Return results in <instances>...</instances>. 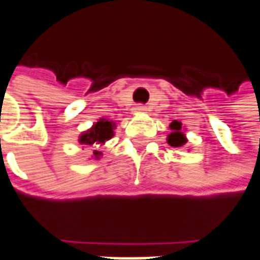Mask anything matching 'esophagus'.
<instances>
[{
    "label": "esophagus",
    "mask_w": 260,
    "mask_h": 260,
    "mask_svg": "<svg viewBox=\"0 0 260 260\" xmlns=\"http://www.w3.org/2000/svg\"><path fill=\"white\" fill-rule=\"evenodd\" d=\"M136 112H139V113H146L147 112V107H146V105H137L136 106Z\"/></svg>",
    "instance_id": "esophagus-1"
}]
</instances>
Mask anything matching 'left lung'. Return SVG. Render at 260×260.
Returning a JSON list of instances; mask_svg holds the SVG:
<instances>
[{
	"mask_svg": "<svg viewBox=\"0 0 260 260\" xmlns=\"http://www.w3.org/2000/svg\"><path fill=\"white\" fill-rule=\"evenodd\" d=\"M170 127H171L173 133H170V136H168V144L173 146V147H181V146H184L187 143V139L184 137V134L181 132V123L174 120L170 124Z\"/></svg>",
	"mask_w": 260,
	"mask_h": 260,
	"instance_id": "8db88e82",
	"label": "left lung"
}]
</instances>
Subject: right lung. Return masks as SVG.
Here are the masks:
<instances>
[{"instance_id": "right-lung-1", "label": "right lung", "mask_w": 260, "mask_h": 260, "mask_svg": "<svg viewBox=\"0 0 260 260\" xmlns=\"http://www.w3.org/2000/svg\"><path fill=\"white\" fill-rule=\"evenodd\" d=\"M113 127L114 123L106 119H100L96 124H93L90 130H87L80 136V143L93 146V144H103L106 140H110L113 137ZM94 155H100L99 151H94Z\"/></svg>"}]
</instances>
